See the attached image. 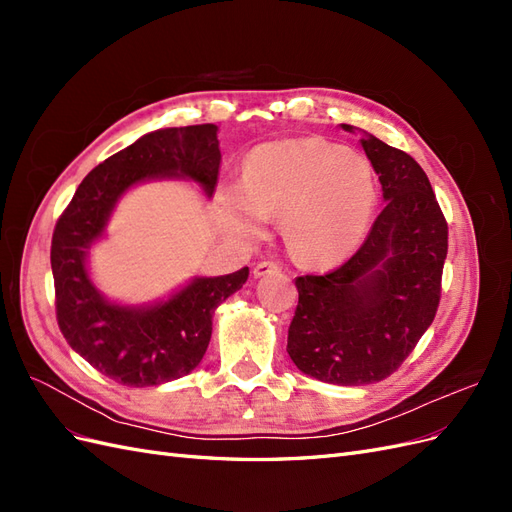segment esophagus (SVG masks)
<instances>
[{"instance_id":"obj_1","label":"esophagus","mask_w":512,"mask_h":512,"mask_svg":"<svg viewBox=\"0 0 512 512\" xmlns=\"http://www.w3.org/2000/svg\"><path fill=\"white\" fill-rule=\"evenodd\" d=\"M273 273H280V267L275 265V262H258L252 269L254 277H265V275H273Z\"/></svg>"}]
</instances>
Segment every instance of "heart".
I'll return each mask as SVG.
<instances>
[{
	"instance_id": "obj_1",
	"label": "heart",
	"mask_w": 512,
	"mask_h": 512,
	"mask_svg": "<svg viewBox=\"0 0 512 512\" xmlns=\"http://www.w3.org/2000/svg\"><path fill=\"white\" fill-rule=\"evenodd\" d=\"M226 224L256 239L269 215H284L292 250L312 265L348 258L376 209V183L361 153L318 136L282 138L254 147L243 183L220 194Z\"/></svg>"
}]
</instances>
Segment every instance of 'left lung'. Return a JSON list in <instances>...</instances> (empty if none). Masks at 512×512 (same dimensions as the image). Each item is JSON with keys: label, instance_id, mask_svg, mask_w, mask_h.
I'll return each mask as SVG.
<instances>
[{"label": "left lung", "instance_id": "obj_1", "mask_svg": "<svg viewBox=\"0 0 512 512\" xmlns=\"http://www.w3.org/2000/svg\"><path fill=\"white\" fill-rule=\"evenodd\" d=\"M361 132L384 209L348 262L294 280L299 305L288 354L303 374L339 386L374 384L406 361L440 303L448 226L425 170L408 153Z\"/></svg>", "mask_w": 512, "mask_h": 512}]
</instances>
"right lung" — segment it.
<instances>
[{
  "instance_id": "obj_1",
  "label": "right lung",
  "mask_w": 512,
  "mask_h": 512,
  "mask_svg": "<svg viewBox=\"0 0 512 512\" xmlns=\"http://www.w3.org/2000/svg\"><path fill=\"white\" fill-rule=\"evenodd\" d=\"M220 162L213 123L147 132L91 170L59 218L51 245L59 329L106 378L143 389L188 376L207 352L215 309L247 282V267L194 275L164 299L123 303L106 297L89 269V250L106 239L119 200L136 185L190 181L211 198Z\"/></svg>"
}]
</instances>
